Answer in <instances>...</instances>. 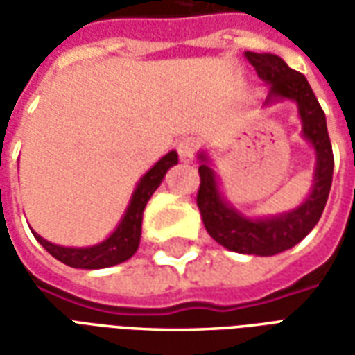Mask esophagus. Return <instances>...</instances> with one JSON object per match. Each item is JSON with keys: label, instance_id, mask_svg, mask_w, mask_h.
Instances as JSON below:
<instances>
[{"label": "esophagus", "instance_id": "34e87169", "mask_svg": "<svg viewBox=\"0 0 355 355\" xmlns=\"http://www.w3.org/2000/svg\"><path fill=\"white\" fill-rule=\"evenodd\" d=\"M177 152H178V157H180V162L190 163L193 159L196 152H198V142H196L193 139H182L180 142H178Z\"/></svg>", "mask_w": 355, "mask_h": 355}]
</instances>
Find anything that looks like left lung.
<instances>
[{
	"label": "left lung",
	"instance_id": "8db88e82",
	"mask_svg": "<svg viewBox=\"0 0 355 355\" xmlns=\"http://www.w3.org/2000/svg\"><path fill=\"white\" fill-rule=\"evenodd\" d=\"M245 57L254 66L259 78L270 85L266 104L279 98H291L297 102L298 116L302 121V135L315 150L312 192L306 201L289 213L266 218H247L224 201L218 190L215 171L209 167L207 155L200 154L198 207L205 230L216 243L236 253L272 257L297 245L318 224L327 203L335 159L325 114L304 76L289 68L277 55L247 51Z\"/></svg>",
	"mask_w": 355,
	"mask_h": 355
}]
</instances>
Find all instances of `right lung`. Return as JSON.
<instances>
[{"label": "right lung", "instance_id": "right-lung-1", "mask_svg": "<svg viewBox=\"0 0 355 355\" xmlns=\"http://www.w3.org/2000/svg\"><path fill=\"white\" fill-rule=\"evenodd\" d=\"M178 163L177 152L173 150L167 155H163L159 162L155 163L152 169L148 171L140 182L135 188V192L129 201V207L125 211L121 223L112 232V236L106 238L102 243L93 247H62L55 245L34 232L35 239L43 245V249L53 254L57 261L64 262L72 268L81 270H98V268L116 266L119 262H125L137 253L140 243V230H142V213L146 207L148 200L152 193L162 184L165 173Z\"/></svg>", "mask_w": 355, "mask_h": 355}]
</instances>
